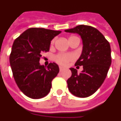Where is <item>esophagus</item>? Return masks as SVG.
Returning <instances> with one entry per match:
<instances>
[{
	"instance_id": "1",
	"label": "esophagus",
	"mask_w": 121,
	"mask_h": 121,
	"mask_svg": "<svg viewBox=\"0 0 121 121\" xmlns=\"http://www.w3.org/2000/svg\"><path fill=\"white\" fill-rule=\"evenodd\" d=\"M59 70H60V71L61 72V71H63V70H64V68H63L62 67L60 66L59 67Z\"/></svg>"
}]
</instances>
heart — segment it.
Wrapping results in <instances>:
<instances>
[{
  "label": "heart",
  "instance_id": "b5f03b06",
  "mask_svg": "<svg viewBox=\"0 0 121 121\" xmlns=\"http://www.w3.org/2000/svg\"><path fill=\"white\" fill-rule=\"evenodd\" d=\"M76 38H79L77 36L75 35H71L69 36L68 38V41L71 39H76ZM55 40H52L51 41V45H53L54 44ZM73 55L70 54V53H60L59 54L56 55L54 57V60L57 64H59V65L63 66H66L68 63L69 62L73 60Z\"/></svg>",
  "mask_w": 121,
  "mask_h": 121
}]
</instances>
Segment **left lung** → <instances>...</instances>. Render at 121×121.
<instances>
[{
	"label": "left lung",
	"mask_w": 121,
	"mask_h": 121,
	"mask_svg": "<svg viewBox=\"0 0 121 121\" xmlns=\"http://www.w3.org/2000/svg\"><path fill=\"white\" fill-rule=\"evenodd\" d=\"M81 35L83 49L75 66H83V70L78 73L70 68L71 76L67 81L68 88L73 95L78 97H87L95 92L107 76L112 63L111 48L104 35L90 26L79 25L65 30Z\"/></svg>",
	"instance_id": "obj_1"
}]
</instances>
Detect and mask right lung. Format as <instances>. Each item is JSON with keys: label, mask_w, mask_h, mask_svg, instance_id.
Wrapping results in <instances>:
<instances>
[{"label": "right lung", "mask_w": 121, "mask_h": 121, "mask_svg": "<svg viewBox=\"0 0 121 121\" xmlns=\"http://www.w3.org/2000/svg\"><path fill=\"white\" fill-rule=\"evenodd\" d=\"M44 28H31L14 40L9 62L18 88L27 97L34 99L46 96L52 81L59 72L54 62L46 68L39 63L42 54L49 52L51 40L60 33Z\"/></svg>", "instance_id": "1"}]
</instances>
